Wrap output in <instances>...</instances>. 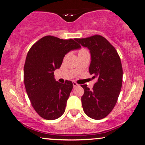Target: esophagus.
<instances>
[{
    "mask_svg": "<svg viewBox=\"0 0 145 145\" xmlns=\"http://www.w3.org/2000/svg\"><path fill=\"white\" fill-rule=\"evenodd\" d=\"M73 86H74V87H77V86H78V85L77 82H73Z\"/></svg>",
    "mask_w": 145,
    "mask_h": 145,
    "instance_id": "34e87169",
    "label": "esophagus"
}]
</instances>
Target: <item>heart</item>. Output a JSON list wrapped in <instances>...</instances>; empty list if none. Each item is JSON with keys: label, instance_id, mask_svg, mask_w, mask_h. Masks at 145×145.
Returning a JSON list of instances; mask_svg holds the SVG:
<instances>
[{"label": "heart", "instance_id": "b5f03b06", "mask_svg": "<svg viewBox=\"0 0 145 145\" xmlns=\"http://www.w3.org/2000/svg\"><path fill=\"white\" fill-rule=\"evenodd\" d=\"M84 52H87V51L86 50V49H80V50L78 51V54L84 53Z\"/></svg>", "mask_w": 145, "mask_h": 145}]
</instances>
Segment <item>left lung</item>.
Here are the masks:
<instances>
[{
    "label": "left lung",
    "instance_id": "8db88e82",
    "mask_svg": "<svg viewBox=\"0 0 145 145\" xmlns=\"http://www.w3.org/2000/svg\"><path fill=\"white\" fill-rule=\"evenodd\" d=\"M75 40L89 50V70L92 78L97 80L92 90L86 85H81L85 91L81 98L82 108L91 118L101 120L113 110L120 93L122 67L120 56L114 46L100 35Z\"/></svg>",
    "mask_w": 145,
    "mask_h": 145
}]
</instances>
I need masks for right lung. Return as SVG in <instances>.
<instances>
[{
    "mask_svg": "<svg viewBox=\"0 0 145 145\" xmlns=\"http://www.w3.org/2000/svg\"><path fill=\"white\" fill-rule=\"evenodd\" d=\"M80 47L73 39L46 36L29 50L24 66V83L31 105L42 118L55 120L64 114L73 83L70 80L64 84L57 82L54 72L60 67L68 52Z\"/></svg>",
    "mask_w": 145,
    "mask_h": 145,
    "instance_id": "right-lung-1",
    "label": "right lung"
}]
</instances>
